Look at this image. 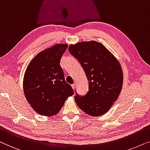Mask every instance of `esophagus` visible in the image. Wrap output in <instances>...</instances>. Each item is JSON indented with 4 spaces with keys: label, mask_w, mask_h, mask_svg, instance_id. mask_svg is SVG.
<instances>
[{
    "label": "esophagus",
    "mask_w": 150,
    "mask_h": 150,
    "mask_svg": "<svg viewBox=\"0 0 150 150\" xmlns=\"http://www.w3.org/2000/svg\"><path fill=\"white\" fill-rule=\"evenodd\" d=\"M75 87H76V83H73V84H72V88H73V90L75 89Z\"/></svg>",
    "instance_id": "esophagus-1"
}]
</instances>
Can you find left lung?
I'll return each instance as SVG.
<instances>
[{"label":"left lung","mask_w":150,"mask_h":150,"mask_svg":"<svg viewBox=\"0 0 150 150\" xmlns=\"http://www.w3.org/2000/svg\"><path fill=\"white\" fill-rule=\"evenodd\" d=\"M69 51L80 62L89 81L87 94L75 95V102L87 115H103L117 101L122 89L120 63L102 44L96 41L71 45Z\"/></svg>","instance_id":"1"}]
</instances>
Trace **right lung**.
<instances>
[{"label":"right lung","mask_w":150,"mask_h":150,"mask_svg":"<svg viewBox=\"0 0 150 150\" xmlns=\"http://www.w3.org/2000/svg\"><path fill=\"white\" fill-rule=\"evenodd\" d=\"M68 47L57 44L40 52L30 62L23 78V91L32 108L40 115L57 114L70 96L71 86L65 80L61 57Z\"/></svg>","instance_id":"add662e5"}]
</instances>
